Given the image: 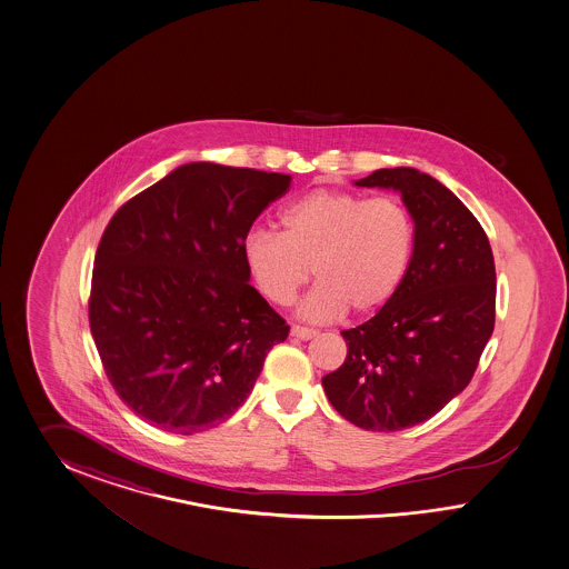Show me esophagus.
Instances as JSON below:
<instances>
[{"instance_id":"esophagus-1","label":"esophagus","mask_w":569,"mask_h":569,"mask_svg":"<svg viewBox=\"0 0 569 569\" xmlns=\"http://www.w3.org/2000/svg\"><path fill=\"white\" fill-rule=\"evenodd\" d=\"M292 338L296 340H310V338H315L319 331L317 329L302 328V326H292Z\"/></svg>"}]
</instances>
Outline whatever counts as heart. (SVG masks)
<instances>
[{"label":"heart","mask_w":569,"mask_h":569,"mask_svg":"<svg viewBox=\"0 0 569 569\" xmlns=\"http://www.w3.org/2000/svg\"><path fill=\"white\" fill-rule=\"evenodd\" d=\"M281 233L257 229L243 240L246 269L259 292L288 307L319 279L300 305L310 321H333L346 309L371 315L402 286L413 257V221L395 198L315 190L279 214Z\"/></svg>","instance_id":"obj_1"}]
</instances>
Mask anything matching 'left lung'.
I'll list each match as a JSON object with an SVG mask.
<instances>
[{"mask_svg": "<svg viewBox=\"0 0 569 569\" xmlns=\"http://www.w3.org/2000/svg\"><path fill=\"white\" fill-rule=\"evenodd\" d=\"M355 186L400 193L413 219V257L395 298L342 331L346 361L321 381L350 423L405 430L438 413L473 378L495 329V259L482 224L430 174L379 169Z\"/></svg>", "mask_w": 569, "mask_h": 569, "instance_id": "obj_1", "label": "left lung"}]
</instances>
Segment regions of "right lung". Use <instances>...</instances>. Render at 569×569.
<instances>
[{
    "label": "right lung",
    "mask_w": 569,
    "mask_h": 569,
    "mask_svg": "<svg viewBox=\"0 0 569 569\" xmlns=\"http://www.w3.org/2000/svg\"><path fill=\"white\" fill-rule=\"evenodd\" d=\"M292 183L283 172L190 162L122 204L96 252L89 326L117 395L190 436L243 405L290 326L248 281L241 246Z\"/></svg>",
    "instance_id": "right-lung-1"
}]
</instances>
